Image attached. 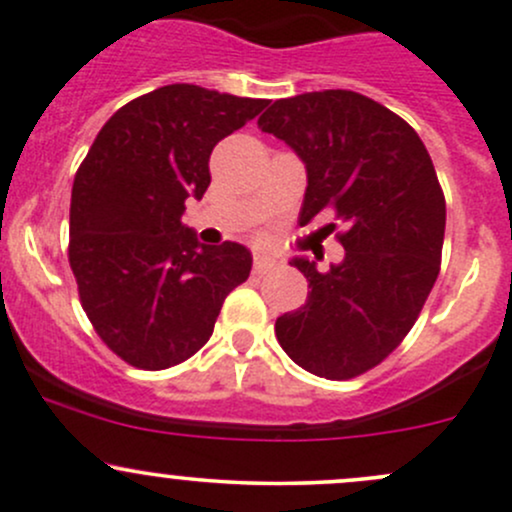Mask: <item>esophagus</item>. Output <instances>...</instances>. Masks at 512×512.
I'll return each mask as SVG.
<instances>
[{
  "label": "esophagus",
  "mask_w": 512,
  "mask_h": 512,
  "mask_svg": "<svg viewBox=\"0 0 512 512\" xmlns=\"http://www.w3.org/2000/svg\"><path fill=\"white\" fill-rule=\"evenodd\" d=\"M274 267H277V260H274V257L255 255V260H252V270H255V274H267L272 272Z\"/></svg>",
  "instance_id": "34e87169"
}]
</instances>
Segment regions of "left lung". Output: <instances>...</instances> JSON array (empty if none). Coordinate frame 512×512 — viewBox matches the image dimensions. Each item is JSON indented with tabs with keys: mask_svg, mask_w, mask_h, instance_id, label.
I'll return each instance as SVG.
<instances>
[{
	"mask_svg": "<svg viewBox=\"0 0 512 512\" xmlns=\"http://www.w3.org/2000/svg\"><path fill=\"white\" fill-rule=\"evenodd\" d=\"M257 127L304 161L299 223L333 213L346 250L328 272L292 260L311 292L274 324L279 346L319 378H358L400 346L437 282L446 203L432 157L400 115L353 90L274 100Z\"/></svg>",
	"mask_w": 512,
	"mask_h": 512,
	"instance_id": "left-lung-1",
	"label": "left lung"
}]
</instances>
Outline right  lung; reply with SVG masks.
Wrapping results in <instances>:
<instances>
[{"instance_id":"add662e5","label":"right lung","mask_w":512,"mask_h":512,"mask_svg":"<svg viewBox=\"0 0 512 512\" xmlns=\"http://www.w3.org/2000/svg\"><path fill=\"white\" fill-rule=\"evenodd\" d=\"M267 100L164 85L102 125L71 193L68 262L80 304L134 368L184 363L211 338L225 297L250 277L245 245H201L181 223L211 184V152Z\"/></svg>"}]
</instances>
